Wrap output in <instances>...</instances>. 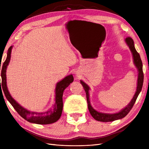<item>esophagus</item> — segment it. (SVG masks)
<instances>
[{
    "label": "esophagus",
    "instance_id": "1",
    "mask_svg": "<svg viewBox=\"0 0 149 149\" xmlns=\"http://www.w3.org/2000/svg\"><path fill=\"white\" fill-rule=\"evenodd\" d=\"M75 75H76V79H79V74H77H77H75Z\"/></svg>",
    "mask_w": 149,
    "mask_h": 149
}]
</instances>
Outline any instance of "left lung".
Returning a JSON list of instances; mask_svg holds the SVG:
<instances>
[{"label":"left lung","mask_w":149,"mask_h":149,"mask_svg":"<svg viewBox=\"0 0 149 149\" xmlns=\"http://www.w3.org/2000/svg\"><path fill=\"white\" fill-rule=\"evenodd\" d=\"M125 42L129 46V49H130L131 51L132 52V57H133V60H134V63L135 66H136L138 71V83H137V88H136V93L134 95L132 98L131 101L128 105L126 106L124 108L122 109L120 111L116 113H113V114H108V113H100L98 112L97 111L94 109L92 107H91L90 104V96H89V90H90V87L88 86V85L84 83L83 81H81V84L82 86H83L84 90L86 92V99H87V102H88V109H89V111L91 114V115L92 116L94 119H95L97 121L100 122H112L114 120H116L118 119L123 118V117H125L126 115L130 111L132 107H133L134 104L136 100L138 95L140 94V91L142 89V86H143V64H142L141 59L140 58V56L139 54V53L136 51L135 47H134V41L132 40L131 37H127L125 38Z\"/></svg>","instance_id":"1"}]
</instances>
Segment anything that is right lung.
I'll list each match as a JSON object with an SVG mask.
<instances>
[{
    "mask_svg": "<svg viewBox=\"0 0 149 149\" xmlns=\"http://www.w3.org/2000/svg\"><path fill=\"white\" fill-rule=\"evenodd\" d=\"M12 47L13 46H11L9 48L7 53V58H6V61L3 63L2 67L1 68L2 88L1 87V91L2 89V90L4 91L6 99L10 102L12 106L14 107V109L17 111V112L19 115L22 118L26 120L27 121L42 125L50 124V123H52L57 122L60 118V117H61L63 111V91H64L66 88H67L69 86L70 84L74 81V77H73V75H69L68 76L65 77L63 79H62L61 81H59L57 83L55 90V104L52 109L43 113L32 112L30 111H28L26 109H25L24 107L21 106L20 104L13 99V97L9 94V92L8 90L7 84H6V69H7L8 65H9V61H10Z\"/></svg>",
    "mask_w": 149,
    "mask_h": 149,
    "instance_id": "obj_1",
    "label": "right lung"
}]
</instances>
